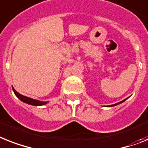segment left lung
Returning <instances> with one entry per match:
<instances>
[{"instance_id":"left-lung-1","label":"left lung","mask_w":148,"mask_h":148,"mask_svg":"<svg viewBox=\"0 0 148 148\" xmlns=\"http://www.w3.org/2000/svg\"><path fill=\"white\" fill-rule=\"evenodd\" d=\"M125 100H126V99H125V100H123V101H120V102H119V103H115V104H113V105H111L110 107H113V106H116V105H117V104H119V103H123V102H124V101H125Z\"/></svg>"}]
</instances>
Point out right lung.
Segmentation results:
<instances>
[{"label":"right lung","mask_w":148,"mask_h":148,"mask_svg":"<svg viewBox=\"0 0 148 148\" xmlns=\"http://www.w3.org/2000/svg\"><path fill=\"white\" fill-rule=\"evenodd\" d=\"M13 91L14 92V94L16 95L18 98L22 101L23 102H25L26 103H29V104H31V105H34V106H41V105H45L47 103V102H43V101H37V100H35V99H32V98H30V97H25L24 95H20L19 93H18L16 91L15 89L13 88Z\"/></svg>","instance_id":"obj_1"}]
</instances>
